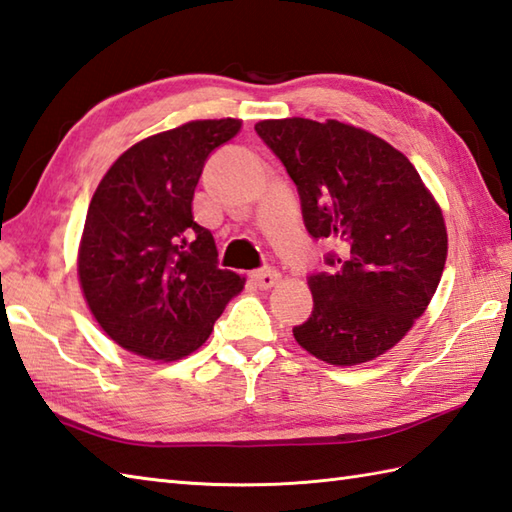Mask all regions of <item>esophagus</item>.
<instances>
[{
	"mask_svg": "<svg viewBox=\"0 0 512 512\" xmlns=\"http://www.w3.org/2000/svg\"><path fill=\"white\" fill-rule=\"evenodd\" d=\"M249 278L254 280V285L256 287H260V289H269V287H274L278 280H280V274L276 269H271V267H265V269H256V271H252V274H249Z\"/></svg>",
	"mask_w": 512,
	"mask_h": 512,
	"instance_id": "obj_1",
	"label": "esophagus"
}]
</instances>
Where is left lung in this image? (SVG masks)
<instances>
[{
	"mask_svg": "<svg viewBox=\"0 0 512 512\" xmlns=\"http://www.w3.org/2000/svg\"><path fill=\"white\" fill-rule=\"evenodd\" d=\"M256 134L285 165L314 241L336 243L307 276L314 309L294 327L311 356L351 367L382 356L424 314L446 263L440 205L375 134L340 121L271 119Z\"/></svg>",
	"mask_w": 512,
	"mask_h": 512,
	"instance_id": "8db88e82",
	"label": "left lung"
}]
</instances>
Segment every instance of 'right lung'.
<instances>
[{
  "label": "right lung",
  "mask_w": 512,
  "mask_h": 512,
  "mask_svg": "<svg viewBox=\"0 0 512 512\" xmlns=\"http://www.w3.org/2000/svg\"><path fill=\"white\" fill-rule=\"evenodd\" d=\"M238 130V119H214L154 134L125 150L92 196L81 289L101 329L137 356L196 351L243 289L236 271L218 267L214 236L192 214L205 161Z\"/></svg>",
  "instance_id": "right-lung-1"
}]
</instances>
